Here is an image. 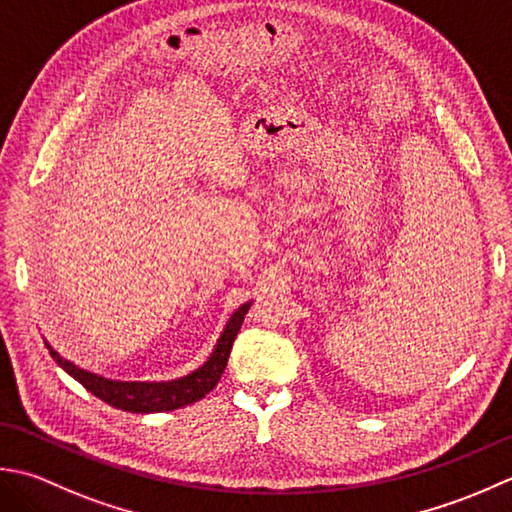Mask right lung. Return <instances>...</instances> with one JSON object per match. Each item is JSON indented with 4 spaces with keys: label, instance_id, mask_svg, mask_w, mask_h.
I'll list each match as a JSON object with an SVG mask.
<instances>
[{
    "label": "right lung",
    "instance_id": "1",
    "mask_svg": "<svg viewBox=\"0 0 512 512\" xmlns=\"http://www.w3.org/2000/svg\"><path fill=\"white\" fill-rule=\"evenodd\" d=\"M252 307V302H245L243 307L234 311V316L229 318L223 336L218 338L216 349L212 351L210 360H207L203 367H198L190 375H183L179 380L170 382H117V380H106L101 375L88 373L75 364L64 360L59 353L50 347V356L57 360V364L72 378L81 382L90 393H95L99 400L108 402L114 409L130 411V413H161V411H174L181 409V406L194 404L203 400L207 393H210L227 367L229 351H232V344L241 331V325L245 320V314Z\"/></svg>",
    "mask_w": 512,
    "mask_h": 512
}]
</instances>
